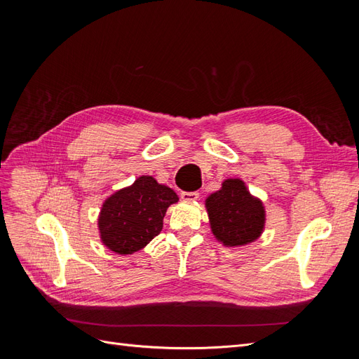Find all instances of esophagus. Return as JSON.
<instances>
[{"instance_id":"obj_1","label":"esophagus","mask_w":359,"mask_h":359,"mask_svg":"<svg viewBox=\"0 0 359 359\" xmlns=\"http://www.w3.org/2000/svg\"><path fill=\"white\" fill-rule=\"evenodd\" d=\"M181 199L186 201V202H194V201L199 199V193L198 191H182Z\"/></svg>"}]
</instances>
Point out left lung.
Here are the masks:
<instances>
[{
    "mask_svg": "<svg viewBox=\"0 0 359 359\" xmlns=\"http://www.w3.org/2000/svg\"><path fill=\"white\" fill-rule=\"evenodd\" d=\"M211 232L224 247H244L262 236L265 205L253 196L241 178H227L205 199Z\"/></svg>",
    "mask_w": 359,
    "mask_h": 359,
    "instance_id": "1",
    "label": "left lung"
}]
</instances>
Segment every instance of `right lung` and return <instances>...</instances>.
<instances>
[{"label": "right lung", "mask_w": 359, "mask_h": 359, "mask_svg": "<svg viewBox=\"0 0 359 359\" xmlns=\"http://www.w3.org/2000/svg\"><path fill=\"white\" fill-rule=\"evenodd\" d=\"M178 194L151 175L107 196L97 219L100 241L116 255H133L161 232L163 219Z\"/></svg>", "instance_id": "right-lung-1"}]
</instances>
